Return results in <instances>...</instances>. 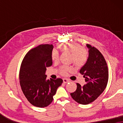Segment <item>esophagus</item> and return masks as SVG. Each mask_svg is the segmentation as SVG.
Segmentation results:
<instances>
[{
	"label": "esophagus",
	"instance_id": "esophagus-1",
	"mask_svg": "<svg viewBox=\"0 0 123 123\" xmlns=\"http://www.w3.org/2000/svg\"><path fill=\"white\" fill-rule=\"evenodd\" d=\"M63 82L64 83H68V82H69V80H68V79H67V78H63Z\"/></svg>",
	"mask_w": 123,
	"mask_h": 123
}]
</instances>
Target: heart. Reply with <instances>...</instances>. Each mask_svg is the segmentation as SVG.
Segmentation results:
<instances>
[{"mask_svg":"<svg viewBox=\"0 0 123 123\" xmlns=\"http://www.w3.org/2000/svg\"><path fill=\"white\" fill-rule=\"evenodd\" d=\"M58 48L62 52H68L71 53L72 60L77 67H81L87 62L88 55L85 49L82 48V46L78 43L70 42L58 45ZM51 59L53 61H57L59 59V54L56 50H54L51 52ZM73 70L72 67H62V73L65 74L68 71Z\"/></svg>","mask_w":123,"mask_h":123,"instance_id":"1","label":"heart"}]
</instances>
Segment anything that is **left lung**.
I'll return each instance as SVG.
<instances>
[{
  "label": "left lung",
  "instance_id": "1",
  "mask_svg": "<svg viewBox=\"0 0 123 123\" xmlns=\"http://www.w3.org/2000/svg\"><path fill=\"white\" fill-rule=\"evenodd\" d=\"M89 56L80 70L84 75L86 84L83 86L77 83V90L70 95L80 104L87 105L95 101L105 90L109 78L107 63L103 55L95 47L87 44Z\"/></svg>",
  "mask_w": 123,
  "mask_h": 123
}]
</instances>
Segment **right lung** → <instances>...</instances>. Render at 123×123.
<instances>
[{"label": "right lung", "mask_w": 123, "mask_h": 123, "mask_svg": "<svg viewBox=\"0 0 123 123\" xmlns=\"http://www.w3.org/2000/svg\"><path fill=\"white\" fill-rule=\"evenodd\" d=\"M53 45H40L27 53L22 62L19 80L22 90L28 101L38 107L48 106L53 100L63 80H47L46 67L53 64Z\"/></svg>", "instance_id": "obj_1"}]
</instances>
